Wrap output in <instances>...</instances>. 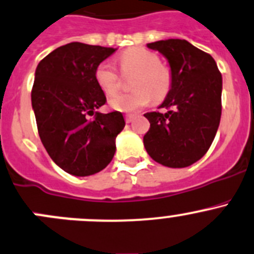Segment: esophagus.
I'll return each instance as SVG.
<instances>
[{
  "label": "esophagus",
  "mask_w": 254,
  "mask_h": 254,
  "mask_svg": "<svg viewBox=\"0 0 254 254\" xmlns=\"http://www.w3.org/2000/svg\"><path fill=\"white\" fill-rule=\"evenodd\" d=\"M134 119H135V115H132V114L125 115V122L127 123H131Z\"/></svg>",
  "instance_id": "1"
}]
</instances>
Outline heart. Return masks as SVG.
<instances>
[{
	"instance_id": "obj_1",
	"label": "heart",
	"mask_w": 254,
	"mask_h": 254,
	"mask_svg": "<svg viewBox=\"0 0 254 254\" xmlns=\"http://www.w3.org/2000/svg\"><path fill=\"white\" fill-rule=\"evenodd\" d=\"M123 73H136L132 79L131 93H123L110 99V107L118 112L132 113L146 107L151 99L160 103L169 95L172 88V72L162 64L159 54L141 47L129 48L120 54ZM95 82L98 87L112 97L120 88V75L114 64L103 61L95 68Z\"/></svg>"
}]
</instances>
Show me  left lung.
<instances>
[{
    "instance_id": "obj_1",
    "label": "left lung",
    "mask_w": 254,
    "mask_h": 254,
    "mask_svg": "<svg viewBox=\"0 0 254 254\" xmlns=\"http://www.w3.org/2000/svg\"><path fill=\"white\" fill-rule=\"evenodd\" d=\"M169 61L172 88L160 108L144 114L147 154L167 167H186L207 152L221 120L222 75L215 59L185 39L147 43Z\"/></svg>"
}]
</instances>
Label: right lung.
<instances>
[{"mask_svg": "<svg viewBox=\"0 0 254 254\" xmlns=\"http://www.w3.org/2000/svg\"><path fill=\"white\" fill-rule=\"evenodd\" d=\"M117 49L72 42L58 47L37 65L32 108L41 141L65 172L89 176L108 166L115 137L124 129L120 112H95L105 104L95 68ZM95 115L92 121L87 115Z\"/></svg>", "mask_w": 254, "mask_h": 254, "instance_id": "right-lung-1", "label": "right lung"}]
</instances>
